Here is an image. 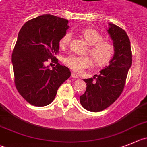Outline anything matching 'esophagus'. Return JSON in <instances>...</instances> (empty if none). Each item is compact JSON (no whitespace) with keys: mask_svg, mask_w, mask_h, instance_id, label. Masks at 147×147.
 <instances>
[{"mask_svg":"<svg viewBox=\"0 0 147 147\" xmlns=\"http://www.w3.org/2000/svg\"><path fill=\"white\" fill-rule=\"evenodd\" d=\"M71 76H72V78H78V75H77L75 72H72V75H71Z\"/></svg>","mask_w":147,"mask_h":147,"instance_id":"34e87169","label":"esophagus"}]
</instances>
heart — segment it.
Listing matches in <instances>:
<instances>
[{
    "instance_id": "1",
    "label": "heart",
    "mask_w": 147,
    "mask_h": 147,
    "mask_svg": "<svg viewBox=\"0 0 147 147\" xmlns=\"http://www.w3.org/2000/svg\"><path fill=\"white\" fill-rule=\"evenodd\" d=\"M82 36L90 46L89 53L94 59V62L98 67L107 65L112 59L114 53V48L110 42L103 40V35L94 29H85L81 32ZM71 34L67 32L61 38L59 45L65 48L69 44ZM64 63L72 70L81 72L85 68L92 66V60L88 56L80 57L76 55H69L64 58Z\"/></svg>"
}]
</instances>
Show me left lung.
I'll use <instances>...</instances> for the list:
<instances>
[{"label": "left lung", "mask_w": 147, "mask_h": 147, "mask_svg": "<svg viewBox=\"0 0 147 147\" xmlns=\"http://www.w3.org/2000/svg\"><path fill=\"white\" fill-rule=\"evenodd\" d=\"M108 24L107 32L113 41V57L96 78L84 79L87 87L80 98L83 108L90 112L104 110L117 99L124 88L127 72L132 65L131 42L127 33L112 23ZM94 78L96 81L93 80Z\"/></svg>", "instance_id": "obj_1"}]
</instances>
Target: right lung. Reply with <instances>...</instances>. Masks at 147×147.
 <instances>
[{"mask_svg":"<svg viewBox=\"0 0 147 147\" xmlns=\"http://www.w3.org/2000/svg\"><path fill=\"white\" fill-rule=\"evenodd\" d=\"M68 20L42 14L22 27L11 56L14 82L20 95L37 107L49 105L59 86L70 77L65 66L54 55L59 51V41L69 28ZM49 58L57 64L51 71L45 63Z\"/></svg>","mask_w":147,"mask_h":147,"instance_id":"right-lung-1","label":"right lung"}]
</instances>
